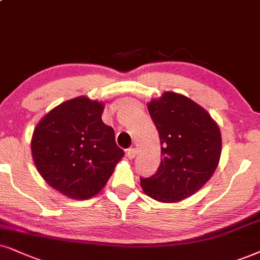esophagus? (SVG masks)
<instances>
[{
    "instance_id": "esophagus-1",
    "label": "esophagus",
    "mask_w": 260,
    "mask_h": 260,
    "mask_svg": "<svg viewBox=\"0 0 260 260\" xmlns=\"http://www.w3.org/2000/svg\"><path fill=\"white\" fill-rule=\"evenodd\" d=\"M136 149H133V147H131V149H128L126 151V156L128 157V159H133L134 157H136Z\"/></svg>"
}]
</instances>
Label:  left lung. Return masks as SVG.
<instances>
[{"instance_id": "8db88e82", "label": "left lung", "mask_w": 260, "mask_h": 260, "mask_svg": "<svg viewBox=\"0 0 260 260\" xmlns=\"http://www.w3.org/2000/svg\"><path fill=\"white\" fill-rule=\"evenodd\" d=\"M147 109L158 131L162 158L154 175L140 177L141 187L158 202H181L215 173L221 157V132L208 111L182 94L164 92Z\"/></svg>"}]
</instances>
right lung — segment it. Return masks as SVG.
I'll list each match as a JSON object with an SVG mask.
<instances>
[{"instance_id": "right-lung-1", "label": "right lung", "mask_w": 260, "mask_h": 260, "mask_svg": "<svg viewBox=\"0 0 260 260\" xmlns=\"http://www.w3.org/2000/svg\"><path fill=\"white\" fill-rule=\"evenodd\" d=\"M104 106L81 96L63 102L36 126L31 150L43 179L72 199L86 200L106 185L124 156L102 121Z\"/></svg>"}]
</instances>
